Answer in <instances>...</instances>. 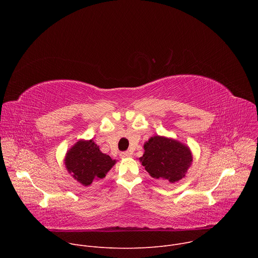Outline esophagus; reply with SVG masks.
Here are the masks:
<instances>
[{"label":"esophagus","instance_id":"1","mask_svg":"<svg viewBox=\"0 0 258 258\" xmlns=\"http://www.w3.org/2000/svg\"><path fill=\"white\" fill-rule=\"evenodd\" d=\"M131 155H132V153L128 152V151H125V152H121V153H120V157H121V158H127V157H130Z\"/></svg>","mask_w":258,"mask_h":258}]
</instances>
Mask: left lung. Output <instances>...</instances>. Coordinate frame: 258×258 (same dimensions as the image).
Masks as SVG:
<instances>
[{"label": "left lung", "mask_w": 258, "mask_h": 258, "mask_svg": "<svg viewBox=\"0 0 258 258\" xmlns=\"http://www.w3.org/2000/svg\"><path fill=\"white\" fill-rule=\"evenodd\" d=\"M144 150L139 160L145 169L153 178L171 183L185 177L193 162L189 147L172 138L151 137L144 144Z\"/></svg>", "instance_id": "left-lung-1"}]
</instances>
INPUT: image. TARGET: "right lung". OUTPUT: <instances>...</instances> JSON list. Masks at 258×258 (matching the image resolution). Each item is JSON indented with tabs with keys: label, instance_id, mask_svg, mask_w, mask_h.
I'll return each mask as SVG.
<instances>
[{
	"label": "right lung",
	"instance_id": "1",
	"mask_svg": "<svg viewBox=\"0 0 258 258\" xmlns=\"http://www.w3.org/2000/svg\"><path fill=\"white\" fill-rule=\"evenodd\" d=\"M115 163V159L100 151L99 146L93 140L78 141L69 148L64 158L68 173L85 187L104 178Z\"/></svg>",
	"mask_w": 258,
	"mask_h": 258
}]
</instances>
